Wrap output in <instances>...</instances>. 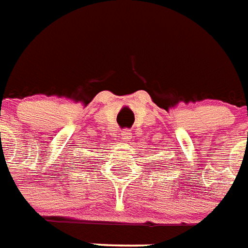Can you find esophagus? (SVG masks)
Listing matches in <instances>:
<instances>
[{
  "instance_id": "obj_1",
  "label": "esophagus",
  "mask_w": 248,
  "mask_h": 248,
  "mask_svg": "<svg viewBox=\"0 0 248 248\" xmlns=\"http://www.w3.org/2000/svg\"><path fill=\"white\" fill-rule=\"evenodd\" d=\"M121 138L124 139V140H129V139H131V133H130V130H122V131H121Z\"/></svg>"
}]
</instances>
